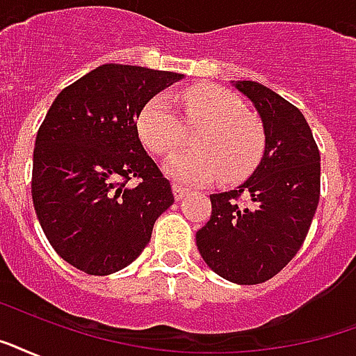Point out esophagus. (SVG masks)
I'll list each match as a JSON object with an SVG mask.
<instances>
[{
  "label": "esophagus",
  "mask_w": 356,
  "mask_h": 356,
  "mask_svg": "<svg viewBox=\"0 0 356 356\" xmlns=\"http://www.w3.org/2000/svg\"><path fill=\"white\" fill-rule=\"evenodd\" d=\"M173 197L177 200V202H181V200H184V196L188 194V190L186 188H181V186H177V184H173Z\"/></svg>",
  "instance_id": "obj_1"
}]
</instances>
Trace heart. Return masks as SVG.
<instances>
[{
  "instance_id": "obj_1",
  "label": "heart",
  "mask_w": 356,
  "mask_h": 356,
  "mask_svg": "<svg viewBox=\"0 0 356 356\" xmlns=\"http://www.w3.org/2000/svg\"><path fill=\"white\" fill-rule=\"evenodd\" d=\"M186 127H200L192 149L173 151L162 160V172L184 184L211 183L222 175L235 183L248 177L265 151V132L256 118L244 113L243 102L222 88L202 86L173 97ZM136 130L153 154H164L183 138V122L172 100L156 95L145 102Z\"/></svg>"
}]
</instances>
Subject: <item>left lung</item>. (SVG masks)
<instances>
[{"mask_svg": "<svg viewBox=\"0 0 356 356\" xmlns=\"http://www.w3.org/2000/svg\"><path fill=\"white\" fill-rule=\"evenodd\" d=\"M232 86L259 113L265 151L243 184L211 194L213 213L196 233V244L216 275L254 286L278 275L305 243L319 203L321 156L291 102L257 81Z\"/></svg>", "mask_w": 356, "mask_h": 356, "instance_id": "left-lung-1", "label": "left lung"}]
</instances>
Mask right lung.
I'll return each mask as SVG.
<instances>
[{
	"label": "right lung",
	"instance_id": "obj_1",
	"mask_svg": "<svg viewBox=\"0 0 356 356\" xmlns=\"http://www.w3.org/2000/svg\"><path fill=\"white\" fill-rule=\"evenodd\" d=\"M184 74L100 65L58 95L35 140L31 196L51 248L95 276L118 273L172 207L168 179L145 153L136 119ZM140 179L130 187V178Z\"/></svg>",
	"mask_w": 356,
	"mask_h": 356
}]
</instances>
